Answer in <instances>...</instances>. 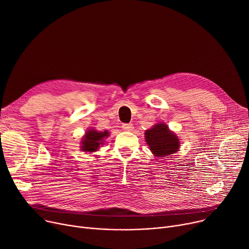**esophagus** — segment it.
Returning a JSON list of instances; mask_svg holds the SVG:
<instances>
[{
  "instance_id": "34e87169",
  "label": "esophagus",
  "mask_w": 249,
  "mask_h": 249,
  "mask_svg": "<svg viewBox=\"0 0 249 249\" xmlns=\"http://www.w3.org/2000/svg\"><path fill=\"white\" fill-rule=\"evenodd\" d=\"M122 128H123V130H125V131H132L134 127L131 123H124L122 125Z\"/></svg>"
}]
</instances>
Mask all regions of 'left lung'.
Listing matches in <instances>:
<instances>
[{
	"label": "left lung",
	"mask_w": 249,
	"mask_h": 249,
	"mask_svg": "<svg viewBox=\"0 0 249 249\" xmlns=\"http://www.w3.org/2000/svg\"><path fill=\"white\" fill-rule=\"evenodd\" d=\"M145 140L153 154L160 158H166L178 150V138L168 130L164 123L154 125L146 130Z\"/></svg>",
	"instance_id": "8db88e82"
}]
</instances>
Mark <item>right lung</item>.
I'll use <instances>...</instances> for the list:
<instances>
[{
  "mask_svg": "<svg viewBox=\"0 0 249 249\" xmlns=\"http://www.w3.org/2000/svg\"><path fill=\"white\" fill-rule=\"evenodd\" d=\"M108 136V131L99 132L96 130H89L82 141V150L87 152H94L98 150L100 145L104 144V138Z\"/></svg>",
  "mask_w": 249,
  "mask_h": 249,
  "instance_id": "right-lung-1",
  "label": "right lung"
}]
</instances>
